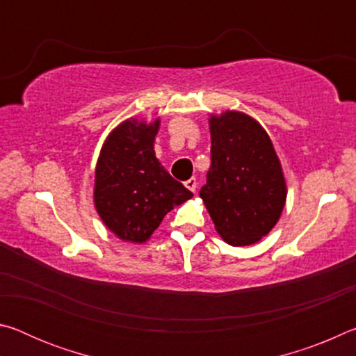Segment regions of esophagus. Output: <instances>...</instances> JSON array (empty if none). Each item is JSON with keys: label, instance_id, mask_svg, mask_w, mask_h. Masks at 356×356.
<instances>
[{"label": "esophagus", "instance_id": "34e87169", "mask_svg": "<svg viewBox=\"0 0 356 356\" xmlns=\"http://www.w3.org/2000/svg\"><path fill=\"white\" fill-rule=\"evenodd\" d=\"M185 186H186V188H188L190 191L195 193V191H196V188H197V182H196V179H195V177H191V179L186 180V182H185Z\"/></svg>", "mask_w": 356, "mask_h": 356}]
</instances>
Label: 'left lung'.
I'll list each match as a JSON object with an SVG mask.
<instances>
[{"instance_id": "left-lung-1", "label": "left lung", "mask_w": 356, "mask_h": 356, "mask_svg": "<svg viewBox=\"0 0 356 356\" xmlns=\"http://www.w3.org/2000/svg\"><path fill=\"white\" fill-rule=\"evenodd\" d=\"M207 184L200 196L216 232L232 246L261 240L278 222L287 188L272 140L256 119L240 111L210 116Z\"/></svg>"}]
</instances>
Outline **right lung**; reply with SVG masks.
<instances>
[{
    "mask_svg": "<svg viewBox=\"0 0 356 356\" xmlns=\"http://www.w3.org/2000/svg\"><path fill=\"white\" fill-rule=\"evenodd\" d=\"M159 129L160 119L124 120L108 135L95 166V209L125 242H146L174 206L193 196L155 156Z\"/></svg>",
    "mask_w": 356,
    "mask_h": 356,
    "instance_id": "1",
    "label": "right lung"
}]
</instances>
